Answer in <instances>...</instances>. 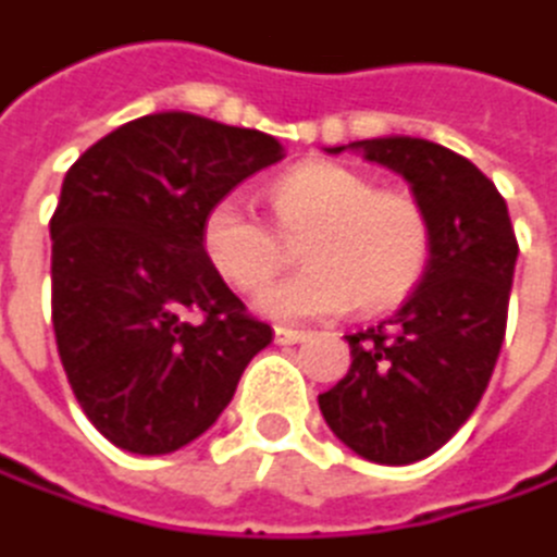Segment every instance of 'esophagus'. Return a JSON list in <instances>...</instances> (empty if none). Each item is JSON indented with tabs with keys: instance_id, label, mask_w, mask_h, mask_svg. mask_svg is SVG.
I'll use <instances>...</instances> for the list:
<instances>
[{
	"instance_id": "obj_1",
	"label": "esophagus",
	"mask_w": 557,
	"mask_h": 557,
	"mask_svg": "<svg viewBox=\"0 0 557 557\" xmlns=\"http://www.w3.org/2000/svg\"><path fill=\"white\" fill-rule=\"evenodd\" d=\"M308 336V330H295V326H275V343L278 346H295Z\"/></svg>"
}]
</instances>
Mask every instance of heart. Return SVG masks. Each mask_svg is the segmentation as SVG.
<instances>
[{"label":"heart","instance_id":"obj_1","mask_svg":"<svg viewBox=\"0 0 557 557\" xmlns=\"http://www.w3.org/2000/svg\"><path fill=\"white\" fill-rule=\"evenodd\" d=\"M272 231L244 201L221 198L201 221V249L218 275L244 295L262 292L301 244L308 269L269 288L259 311L275 320H313L400 305L433 259V218L407 188H379L343 163H301L269 185Z\"/></svg>","mask_w":557,"mask_h":557}]
</instances>
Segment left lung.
I'll use <instances>...</instances> for the list:
<instances>
[{
  "label": "left lung",
  "mask_w": 557,
  "mask_h": 557,
  "mask_svg": "<svg viewBox=\"0 0 557 557\" xmlns=\"http://www.w3.org/2000/svg\"><path fill=\"white\" fill-rule=\"evenodd\" d=\"M352 147L410 182L433 218V259L400 311L346 336L352 366L317 404L352 453L410 465L443 449L487 391L520 244L504 195L465 157L420 137Z\"/></svg>",
  "instance_id": "left-lung-1"
}]
</instances>
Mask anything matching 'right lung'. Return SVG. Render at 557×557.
I'll use <instances>...</instances> for the list:
<instances>
[{"label":"right lung","instance_id":"right-lung-1","mask_svg":"<svg viewBox=\"0 0 557 557\" xmlns=\"http://www.w3.org/2000/svg\"><path fill=\"white\" fill-rule=\"evenodd\" d=\"M278 160L262 131L163 111L70 166L50 218V320L83 413L117 449L166 455L198 440L272 343L208 262L201 221Z\"/></svg>","mask_w":557,"mask_h":557}]
</instances>
